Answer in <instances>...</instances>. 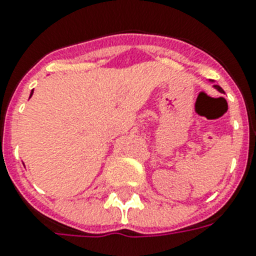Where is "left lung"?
<instances>
[{
    "label": "left lung",
    "mask_w": 256,
    "mask_h": 256,
    "mask_svg": "<svg viewBox=\"0 0 256 256\" xmlns=\"http://www.w3.org/2000/svg\"><path fill=\"white\" fill-rule=\"evenodd\" d=\"M210 82H212V80H210ZM212 87H214V88H216V91H219V92H223V90H222V88H220V87H219V86H216V84H214V86H212Z\"/></svg>",
    "instance_id": "8db88e82"
}]
</instances>
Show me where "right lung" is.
<instances>
[{"instance_id": "right-lung-1", "label": "right lung", "mask_w": 256, "mask_h": 256, "mask_svg": "<svg viewBox=\"0 0 256 256\" xmlns=\"http://www.w3.org/2000/svg\"><path fill=\"white\" fill-rule=\"evenodd\" d=\"M32 94H33V91H32V92H30V97H32Z\"/></svg>"}]
</instances>
